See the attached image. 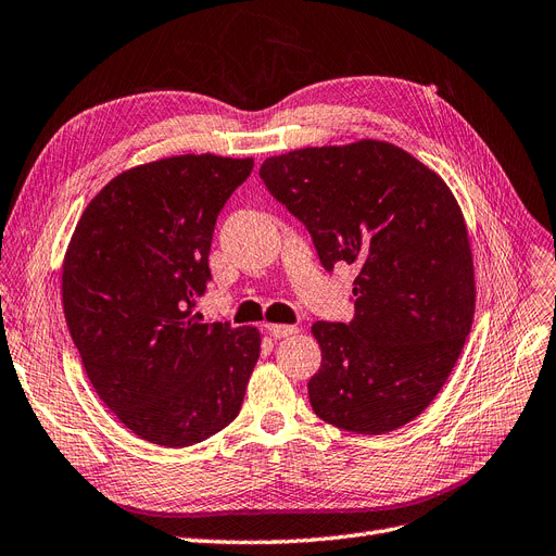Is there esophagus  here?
Wrapping results in <instances>:
<instances>
[{"instance_id":"1","label":"esophagus","mask_w":556,"mask_h":556,"mask_svg":"<svg viewBox=\"0 0 556 556\" xmlns=\"http://www.w3.org/2000/svg\"><path fill=\"white\" fill-rule=\"evenodd\" d=\"M266 329L274 338H290L294 333H299L296 327H290V324H266Z\"/></svg>"}]
</instances>
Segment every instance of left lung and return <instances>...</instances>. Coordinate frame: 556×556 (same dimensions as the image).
<instances>
[{
    "mask_svg": "<svg viewBox=\"0 0 556 556\" xmlns=\"http://www.w3.org/2000/svg\"><path fill=\"white\" fill-rule=\"evenodd\" d=\"M269 193L308 227L324 269L358 266L350 324L315 321V414L356 434L407 426L444 389L476 313L463 208L434 169L391 142L269 156Z\"/></svg>",
    "mask_w": 556,
    "mask_h": 556,
    "instance_id": "1",
    "label": "left lung"
}]
</instances>
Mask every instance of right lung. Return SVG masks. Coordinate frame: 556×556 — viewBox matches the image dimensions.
Masks as SVG:
<instances>
[{
    "label": "right lung",
    "instance_id": "obj_1",
    "mask_svg": "<svg viewBox=\"0 0 556 556\" xmlns=\"http://www.w3.org/2000/svg\"><path fill=\"white\" fill-rule=\"evenodd\" d=\"M253 159L181 154L124 169L87 204L62 264L71 338L93 391L149 444L184 448L237 418L257 327L204 324L218 212Z\"/></svg>",
    "mask_w": 556,
    "mask_h": 556
}]
</instances>
